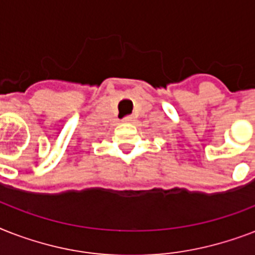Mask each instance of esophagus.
<instances>
[{
  "mask_svg": "<svg viewBox=\"0 0 255 255\" xmlns=\"http://www.w3.org/2000/svg\"><path fill=\"white\" fill-rule=\"evenodd\" d=\"M132 120H133V118H132V116H126V118H123L124 123H131Z\"/></svg>",
  "mask_w": 255,
  "mask_h": 255,
  "instance_id": "esophagus-1",
  "label": "esophagus"
}]
</instances>
